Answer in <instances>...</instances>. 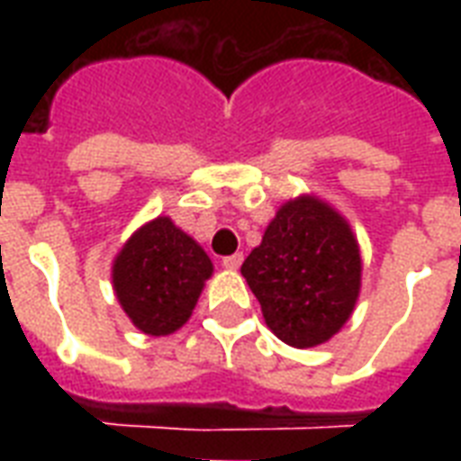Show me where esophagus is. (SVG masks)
<instances>
[{
  "label": "esophagus",
  "mask_w": 461,
  "mask_h": 461,
  "mask_svg": "<svg viewBox=\"0 0 461 461\" xmlns=\"http://www.w3.org/2000/svg\"><path fill=\"white\" fill-rule=\"evenodd\" d=\"M241 263H244V253H234V256H224L222 258V266L227 267V270H239Z\"/></svg>",
  "instance_id": "34e87169"
}]
</instances>
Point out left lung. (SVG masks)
<instances>
[{
    "label": "left lung",
    "instance_id": "8db88e82",
    "mask_svg": "<svg viewBox=\"0 0 461 461\" xmlns=\"http://www.w3.org/2000/svg\"><path fill=\"white\" fill-rule=\"evenodd\" d=\"M267 328L306 349L349 321L361 289V253L349 222L315 195L277 210L260 246L241 266Z\"/></svg>",
    "mask_w": 461,
    "mask_h": 461
}]
</instances>
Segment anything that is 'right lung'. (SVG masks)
I'll return each mask as SVG.
<instances>
[{"label":"right lung","instance_id":"right-lung-1","mask_svg":"<svg viewBox=\"0 0 461 461\" xmlns=\"http://www.w3.org/2000/svg\"><path fill=\"white\" fill-rule=\"evenodd\" d=\"M212 263L198 241L169 217H155L122 246L112 285L124 313L140 332L172 335L191 318Z\"/></svg>","mask_w":461,"mask_h":461}]
</instances>
